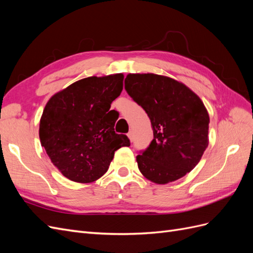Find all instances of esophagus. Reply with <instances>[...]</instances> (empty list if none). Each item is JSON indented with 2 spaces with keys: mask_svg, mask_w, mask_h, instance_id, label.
I'll use <instances>...</instances> for the list:
<instances>
[{
  "mask_svg": "<svg viewBox=\"0 0 253 253\" xmlns=\"http://www.w3.org/2000/svg\"><path fill=\"white\" fill-rule=\"evenodd\" d=\"M127 137H128V139L131 140V142L134 140V133L131 131V132H128V134H127Z\"/></svg>",
  "mask_w": 253,
  "mask_h": 253,
  "instance_id": "esophagus-1",
  "label": "esophagus"
}]
</instances>
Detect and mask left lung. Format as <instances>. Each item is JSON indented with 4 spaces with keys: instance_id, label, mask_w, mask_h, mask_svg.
I'll return each instance as SVG.
<instances>
[{
    "instance_id": "8db88e82",
    "label": "left lung",
    "mask_w": 253,
    "mask_h": 253,
    "mask_svg": "<svg viewBox=\"0 0 253 253\" xmlns=\"http://www.w3.org/2000/svg\"><path fill=\"white\" fill-rule=\"evenodd\" d=\"M125 88L148 114L153 138L136 160L145 178L166 185L192 171L209 143V114L185 84L156 74H128Z\"/></svg>"
}]
</instances>
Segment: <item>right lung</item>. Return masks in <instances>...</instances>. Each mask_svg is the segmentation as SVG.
Wrapping results in <instances>:
<instances>
[{"label":"right lung","instance_id":"add662e5","mask_svg":"<svg viewBox=\"0 0 253 253\" xmlns=\"http://www.w3.org/2000/svg\"><path fill=\"white\" fill-rule=\"evenodd\" d=\"M124 74L87 77L50 97L40 119L39 137L52 165L70 180L88 183L108 171L115 151L128 147L114 131L112 102L124 88ZM114 111V110H113Z\"/></svg>","mask_w":253,"mask_h":253}]
</instances>
